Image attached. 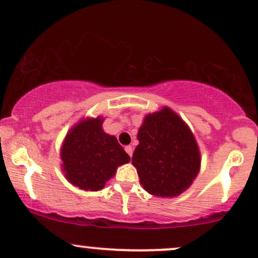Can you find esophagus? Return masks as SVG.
<instances>
[{"mask_svg":"<svg viewBox=\"0 0 258 258\" xmlns=\"http://www.w3.org/2000/svg\"><path fill=\"white\" fill-rule=\"evenodd\" d=\"M124 150H125V152L128 153L130 157L133 156V147L132 146H125V148H124Z\"/></svg>","mask_w":258,"mask_h":258,"instance_id":"esophagus-1","label":"esophagus"}]
</instances>
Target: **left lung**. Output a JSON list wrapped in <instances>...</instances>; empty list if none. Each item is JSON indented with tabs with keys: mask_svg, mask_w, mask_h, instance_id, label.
I'll return each instance as SVG.
<instances>
[{
	"mask_svg": "<svg viewBox=\"0 0 258 258\" xmlns=\"http://www.w3.org/2000/svg\"><path fill=\"white\" fill-rule=\"evenodd\" d=\"M133 165L150 195L172 198L192 184L201 153L190 129L169 107L145 117L138 133Z\"/></svg>",
	"mask_w": 258,
	"mask_h": 258,
	"instance_id": "1",
	"label": "left lung"
}]
</instances>
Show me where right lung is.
I'll return each mask as SVG.
<instances>
[{
	"instance_id": "1",
	"label": "right lung",
	"mask_w": 258,
	"mask_h": 258,
	"mask_svg": "<svg viewBox=\"0 0 258 258\" xmlns=\"http://www.w3.org/2000/svg\"><path fill=\"white\" fill-rule=\"evenodd\" d=\"M102 122L100 116L81 120L70 130L61 146L65 177L81 189H102L118 166L130 160L116 136L104 132Z\"/></svg>"
}]
</instances>
